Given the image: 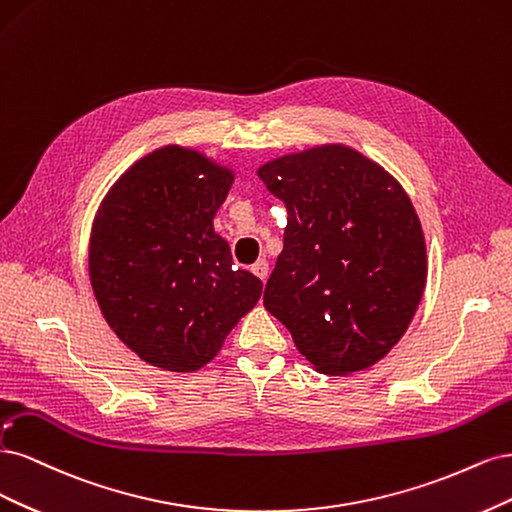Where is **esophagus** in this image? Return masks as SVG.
<instances>
[{
  "instance_id": "1",
  "label": "esophagus",
  "mask_w": 512,
  "mask_h": 512,
  "mask_svg": "<svg viewBox=\"0 0 512 512\" xmlns=\"http://www.w3.org/2000/svg\"><path fill=\"white\" fill-rule=\"evenodd\" d=\"M251 270H253V274H255L257 278L266 280V278H268V272H270V266H268L266 259H257V261L253 263V266H251Z\"/></svg>"
}]
</instances>
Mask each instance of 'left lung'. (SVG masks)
Listing matches in <instances>:
<instances>
[{
  "mask_svg": "<svg viewBox=\"0 0 512 512\" xmlns=\"http://www.w3.org/2000/svg\"><path fill=\"white\" fill-rule=\"evenodd\" d=\"M257 174L287 206L263 306L319 372L376 364L406 332L425 287V242L408 195L338 144L270 161Z\"/></svg>",
  "mask_w": 512,
  "mask_h": 512,
  "instance_id": "obj_1",
  "label": "left lung"
}]
</instances>
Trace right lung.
Instances as JSON below:
<instances>
[{
  "label": "right lung",
  "mask_w": 512,
  "mask_h": 512,
  "mask_svg": "<svg viewBox=\"0 0 512 512\" xmlns=\"http://www.w3.org/2000/svg\"><path fill=\"white\" fill-rule=\"evenodd\" d=\"M234 174L166 146L140 159L97 214L89 274L108 325L148 364L193 372L261 295L212 219Z\"/></svg>",
  "instance_id": "right-lung-1"
}]
</instances>
